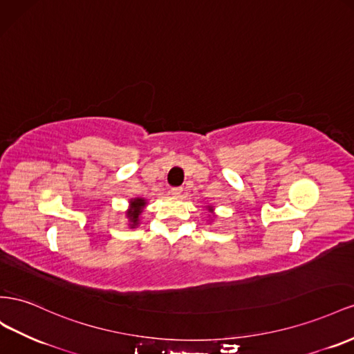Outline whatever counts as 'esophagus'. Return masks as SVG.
Here are the masks:
<instances>
[{"label": "esophagus", "instance_id": "obj_1", "mask_svg": "<svg viewBox=\"0 0 354 354\" xmlns=\"http://www.w3.org/2000/svg\"><path fill=\"white\" fill-rule=\"evenodd\" d=\"M181 192H183V189H181V187H173V189L169 190V194L173 195V196H176V198H177V196H180V195H181Z\"/></svg>", "mask_w": 354, "mask_h": 354}]
</instances>
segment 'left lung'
Wrapping results in <instances>:
<instances>
[{"mask_svg":"<svg viewBox=\"0 0 354 354\" xmlns=\"http://www.w3.org/2000/svg\"><path fill=\"white\" fill-rule=\"evenodd\" d=\"M208 209H209V213H213V207H208Z\"/></svg>","mask_w":354,"mask_h":354,"instance_id":"obj_1","label":"left lung"}]
</instances>
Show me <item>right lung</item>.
Segmentation results:
<instances>
[{
    "mask_svg": "<svg viewBox=\"0 0 354 354\" xmlns=\"http://www.w3.org/2000/svg\"><path fill=\"white\" fill-rule=\"evenodd\" d=\"M146 207L145 198H133L129 201V209L127 212V217L129 221V227H136L140 223V216L142 213V208Z\"/></svg>",
    "mask_w": 354,
    "mask_h": 354,
    "instance_id": "right-lung-1",
    "label": "right lung"
}]
</instances>
